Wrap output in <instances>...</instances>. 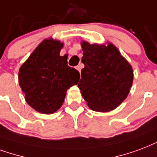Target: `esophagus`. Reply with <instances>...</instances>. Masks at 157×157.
Here are the masks:
<instances>
[{"label":"esophagus","instance_id":"1","mask_svg":"<svg viewBox=\"0 0 157 157\" xmlns=\"http://www.w3.org/2000/svg\"><path fill=\"white\" fill-rule=\"evenodd\" d=\"M76 70L78 71L79 72H81V65H79V66H77V67H76Z\"/></svg>","mask_w":157,"mask_h":157}]
</instances>
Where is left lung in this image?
Returning a JSON list of instances; mask_svg holds the SVG:
<instances>
[{"instance_id":"8db88e82","label":"left lung","mask_w":157,"mask_h":157,"mask_svg":"<svg viewBox=\"0 0 157 157\" xmlns=\"http://www.w3.org/2000/svg\"><path fill=\"white\" fill-rule=\"evenodd\" d=\"M85 67L81 70L79 89L92 110L109 112L128 96L133 81L129 63L113 44L107 46L81 42Z\"/></svg>"}]
</instances>
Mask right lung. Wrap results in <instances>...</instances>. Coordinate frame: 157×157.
<instances>
[{
	"label": "right lung",
	"instance_id": "1",
	"mask_svg": "<svg viewBox=\"0 0 157 157\" xmlns=\"http://www.w3.org/2000/svg\"><path fill=\"white\" fill-rule=\"evenodd\" d=\"M63 44L44 39L19 71V84L26 102L39 113L51 114L58 110L71 86L78 83L80 73L67 66L60 56Z\"/></svg>",
	"mask_w": 157,
	"mask_h": 157
}]
</instances>
